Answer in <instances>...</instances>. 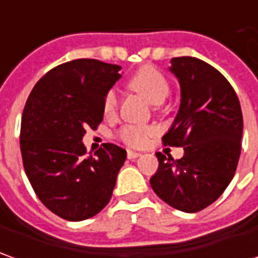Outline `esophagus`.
<instances>
[{"label": "esophagus", "mask_w": 258, "mask_h": 258, "mask_svg": "<svg viewBox=\"0 0 258 258\" xmlns=\"http://www.w3.org/2000/svg\"><path fill=\"white\" fill-rule=\"evenodd\" d=\"M140 155H141L140 152L130 151V150H128V151H127V158H128V159H136V158H138Z\"/></svg>", "instance_id": "1"}]
</instances>
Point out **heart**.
Listing matches in <instances>:
<instances>
[{
  "instance_id": "obj_1",
  "label": "heart",
  "mask_w": 258,
  "mask_h": 258,
  "mask_svg": "<svg viewBox=\"0 0 258 258\" xmlns=\"http://www.w3.org/2000/svg\"><path fill=\"white\" fill-rule=\"evenodd\" d=\"M128 86L131 90L138 93L141 97L151 104H161L169 94V83L165 76L152 66H144L130 79ZM117 108V94L110 90L104 97L103 110L106 115H113ZM155 130L152 127H138V125H125L120 130L118 137L124 143L131 147L143 145L147 138L152 136Z\"/></svg>"
}]
</instances>
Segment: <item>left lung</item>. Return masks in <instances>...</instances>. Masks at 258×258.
<instances>
[{
  "label": "left lung",
  "mask_w": 258,
  "mask_h": 258,
  "mask_svg": "<svg viewBox=\"0 0 258 258\" xmlns=\"http://www.w3.org/2000/svg\"><path fill=\"white\" fill-rule=\"evenodd\" d=\"M169 72L180 86V104L164 144L183 147V157L157 152L154 192L175 209L194 213L208 208L234 176L241 151L243 115L226 78L198 57L171 59Z\"/></svg>",
  "instance_id": "1"
}]
</instances>
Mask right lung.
<instances>
[{
	"mask_svg": "<svg viewBox=\"0 0 258 258\" xmlns=\"http://www.w3.org/2000/svg\"><path fill=\"white\" fill-rule=\"evenodd\" d=\"M121 66L76 59L56 66L35 85L21 121V154L36 196L70 222L97 215L110 202L127 151L104 144L86 155V130L103 121L104 97Z\"/></svg>",
	"mask_w": 258,
	"mask_h": 258,
	"instance_id": "add662e5",
	"label": "right lung"
}]
</instances>
